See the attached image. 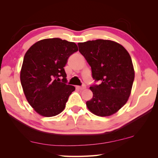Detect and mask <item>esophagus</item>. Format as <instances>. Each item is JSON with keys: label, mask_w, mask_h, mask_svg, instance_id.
Returning a JSON list of instances; mask_svg holds the SVG:
<instances>
[{"label": "esophagus", "mask_w": 158, "mask_h": 158, "mask_svg": "<svg viewBox=\"0 0 158 158\" xmlns=\"http://www.w3.org/2000/svg\"><path fill=\"white\" fill-rule=\"evenodd\" d=\"M79 89H84L86 88V85L85 84H83L81 86H78L77 87Z\"/></svg>", "instance_id": "34e87169"}]
</instances>
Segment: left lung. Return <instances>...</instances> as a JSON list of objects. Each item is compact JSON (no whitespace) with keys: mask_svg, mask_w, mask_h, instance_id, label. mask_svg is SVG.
Returning <instances> with one entry per match:
<instances>
[{"mask_svg":"<svg viewBox=\"0 0 158 158\" xmlns=\"http://www.w3.org/2000/svg\"><path fill=\"white\" fill-rule=\"evenodd\" d=\"M78 47L91 66L92 78L100 82L90 86L93 97L86 105L96 115H111L125 105L130 95L135 70L129 53L109 40L79 43Z\"/></svg>","mask_w":158,"mask_h":158,"instance_id":"8db88e82","label":"left lung"}]
</instances>
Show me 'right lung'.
Returning a JSON list of instances; mask_svg holds the SVG:
<instances>
[{"label": "right lung", "instance_id": "add662e5", "mask_svg": "<svg viewBox=\"0 0 158 158\" xmlns=\"http://www.w3.org/2000/svg\"><path fill=\"white\" fill-rule=\"evenodd\" d=\"M77 51L75 43L53 38L36 42L26 53L20 81L28 103L41 115L56 116L64 109L75 88L66 84L64 67Z\"/></svg>", "mask_w": 158, "mask_h": 158}]
</instances>
